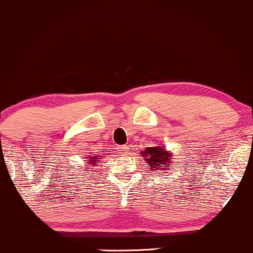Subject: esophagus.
Instances as JSON below:
<instances>
[{
	"instance_id": "esophagus-1",
	"label": "esophagus",
	"mask_w": 253,
	"mask_h": 253,
	"mask_svg": "<svg viewBox=\"0 0 253 253\" xmlns=\"http://www.w3.org/2000/svg\"><path fill=\"white\" fill-rule=\"evenodd\" d=\"M118 151H120L121 154H127L129 153V147H127V145H123V147L118 148Z\"/></svg>"
}]
</instances>
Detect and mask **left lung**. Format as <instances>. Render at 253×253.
Returning a JSON list of instances; mask_svg holds the SVG:
<instances>
[{
    "instance_id": "1",
    "label": "left lung",
    "mask_w": 253,
    "mask_h": 253,
    "mask_svg": "<svg viewBox=\"0 0 253 253\" xmlns=\"http://www.w3.org/2000/svg\"><path fill=\"white\" fill-rule=\"evenodd\" d=\"M142 157L145 159V163L149 166V169L159 174L166 173L173 168V153L168 151L162 145L145 148V150L142 151Z\"/></svg>"
}]
</instances>
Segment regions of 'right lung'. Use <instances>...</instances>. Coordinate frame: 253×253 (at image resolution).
Returning a JSON list of instances; mask_svg holds the SVG:
<instances>
[{"label": "right lung", "mask_w": 253, "mask_h": 253, "mask_svg": "<svg viewBox=\"0 0 253 253\" xmlns=\"http://www.w3.org/2000/svg\"><path fill=\"white\" fill-rule=\"evenodd\" d=\"M100 155H87L85 157V161H87V167H97L98 165H99V161H100Z\"/></svg>", "instance_id": "1"}]
</instances>
